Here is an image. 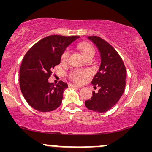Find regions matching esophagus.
Masks as SVG:
<instances>
[{
    "instance_id": "esophagus-1",
    "label": "esophagus",
    "mask_w": 152,
    "mask_h": 152,
    "mask_svg": "<svg viewBox=\"0 0 152 152\" xmlns=\"http://www.w3.org/2000/svg\"><path fill=\"white\" fill-rule=\"evenodd\" d=\"M70 86L73 87V88H81V86H77V85H74V84H70Z\"/></svg>"
}]
</instances>
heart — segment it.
<instances>
[{"instance_id": "obj_1", "label": "heart", "mask_w": 152, "mask_h": 152, "mask_svg": "<svg viewBox=\"0 0 152 152\" xmlns=\"http://www.w3.org/2000/svg\"><path fill=\"white\" fill-rule=\"evenodd\" d=\"M79 48L82 52L83 55L86 58H87L89 56L95 55V49L92 45L88 44L86 43H82L79 45ZM70 55V51L69 50H66L62 54L61 57V61L62 63H66L68 61V57ZM88 73L85 71H80V70H73L71 73H70V78L72 79L74 82L77 83H81L82 82L83 78L84 77L86 76Z\"/></svg>"}]
</instances>
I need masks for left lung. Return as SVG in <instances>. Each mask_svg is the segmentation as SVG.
<instances>
[{"mask_svg": "<svg viewBox=\"0 0 152 152\" xmlns=\"http://www.w3.org/2000/svg\"><path fill=\"white\" fill-rule=\"evenodd\" d=\"M100 53L101 64L92 80L98 92H93L91 99L85 105L91 111L104 113L116 104L123 94L126 84V71L123 61L117 51L107 41L96 36L88 37Z\"/></svg>", "mask_w": 152, "mask_h": 152, "instance_id": "left-lung-1", "label": "left lung"}]
</instances>
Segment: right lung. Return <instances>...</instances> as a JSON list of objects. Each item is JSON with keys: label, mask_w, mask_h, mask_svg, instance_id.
<instances>
[{"label": "right lung", "mask_w": 152, "mask_h": 152, "mask_svg": "<svg viewBox=\"0 0 152 152\" xmlns=\"http://www.w3.org/2000/svg\"><path fill=\"white\" fill-rule=\"evenodd\" d=\"M80 38L78 36L51 35L34 44L26 54L19 71L20 88L24 98L33 109L49 112L61 105L68 84L50 83L51 70L61 61L66 48Z\"/></svg>", "instance_id": "obj_1"}]
</instances>
